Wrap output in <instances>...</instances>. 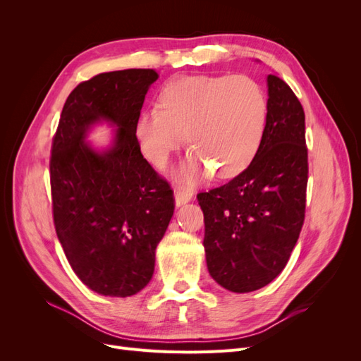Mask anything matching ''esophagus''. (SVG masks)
<instances>
[{"instance_id": "esophagus-1", "label": "esophagus", "mask_w": 361, "mask_h": 361, "mask_svg": "<svg viewBox=\"0 0 361 361\" xmlns=\"http://www.w3.org/2000/svg\"><path fill=\"white\" fill-rule=\"evenodd\" d=\"M191 197H192V191L190 188H183V187L174 188V200H176L178 206L190 202Z\"/></svg>"}]
</instances>
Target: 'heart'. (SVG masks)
I'll return each instance as SVG.
<instances>
[{
    "instance_id": "heart-1",
    "label": "heart",
    "mask_w": 361,
    "mask_h": 361,
    "mask_svg": "<svg viewBox=\"0 0 361 361\" xmlns=\"http://www.w3.org/2000/svg\"><path fill=\"white\" fill-rule=\"evenodd\" d=\"M267 117V93L250 76H179L162 85L157 110L138 116L135 137L146 161L164 169L185 134L187 171L228 178L255 157Z\"/></svg>"
}]
</instances>
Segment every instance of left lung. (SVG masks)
<instances>
[{"label":"left lung","instance_id":"left-lung-1","mask_svg":"<svg viewBox=\"0 0 361 361\" xmlns=\"http://www.w3.org/2000/svg\"><path fill=\"white\" fill-rule=\"evenodd\" d=\"M268 117L259 149L235 178L199 192L207 271L224 289L267 286L286 267L305 215V116L290 87L268 75Z\"/></svg>","mask_w":361,"mask_h":361}]
</instances>
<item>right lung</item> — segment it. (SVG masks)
Segmentation results:
<instances>
[{
	"label": "right lung",
	"mask_w": 361,
	"mask_h": 361,
	"mask_svg": "<svg viewBox=\"0 0 361 361\" xmlns=\"http://www.w3.org/2000/svg\"><path fill=\"white\" fill-rule=\"evenodd\" d=\"M154 69L105 72L80 82L52 138V218L75 274L92 290L130 297L154 276L155 250L174 211L167 179L141 155L135 122ZM99 119L118 128L104 154L83 140Z\"/></svg>",
	"instance_id": "add662e5"
}]
</instances>
